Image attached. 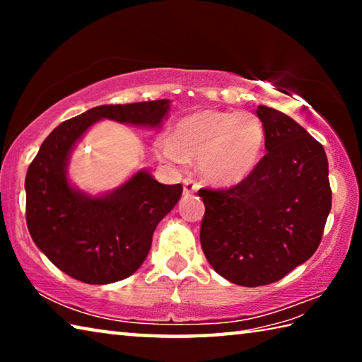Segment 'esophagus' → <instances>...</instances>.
Segmentation results:
<instances>
[{"label":"esophagus","mask_w":362,"mask_h":362,"mask_svg":"<svg viewBox=\"0 0 362 362\" xmlns=\"http://www.w3.org/2000/svg\"><path fill=\"white\" fill-rule=\"evenodd\" d=\"M199 189V185L196 183L193 179H185L183 180V193L185 194H192V193H196Z\"/></svg>","instance_id":"obj_1"}]
</instances>
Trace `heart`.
<instances>
[{
	"mask_svg": "<svg viewBox=\"0 0 362 362\" xmlns=\"http://www.w3.org/2000/svg\"><path fill=\"white\" fill-rule=\"evenodd\" d=\"M265 142V126L254 113L201 110L177 121L173 136L156 142V153L163 161L180 168L198 159L207 182L233 187L252 175Z\"/></svg>",
	"mask_w": 362,
	"mask_h": 362,
	"instance_id": "obj_1",
	"label": "heart"
}]
</instances>
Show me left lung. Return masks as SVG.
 <instances>
[{
    "label": "left lung",
    "instance_id": "8db88e82",
    "mask_svg": "<svg viewBox=\"0 0 362 362\" xmlns=\"http://www.w3.org/2000/svg\"><path fill=\"white\" fill-rule=\"evenodd\" d=\"M267 155L230 189H199L206 212L201 247L216 272L238 286L276 283L320 246L332 206L322 145L291 116L259 105Z\"/></svg>",
    "mask_w": 362,
    "mask_h": 362
}]
</instances>
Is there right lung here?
Segmentation results:
<instances>
[{"mask_svg":"<svg viewBox=\"0 0 362 362\" xmlns=\"http://www.w3.org/2000/svg\"><path fill=\"white\" fill-rule=\"evenodd\" d=\"M169 110L168 99L100 105L64 121L41 144L25 177L27 226L36 247L69 276L110 284L136 273L156 225L183 192L180 183L164 185L139 169L119 187L90 194L69 177L73 150L102 119L158 131Z\"/></svg>","mask_w":362,"mask_h":362,"instance_id":"add662e5","label":"right lung"}]
</instances>
